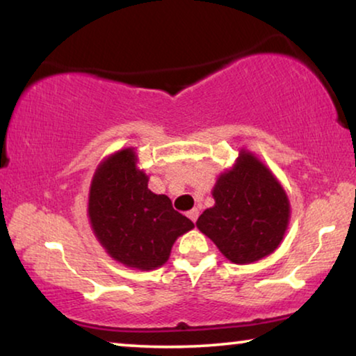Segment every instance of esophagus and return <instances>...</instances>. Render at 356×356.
I'll return each mask as SVG.
<instances>
[{"label": "esophagus", "mask_w": 356, "mask_h": 356, "mask_svg": "<svg viewBox=\"0 0 356 356\" xmlns=\"http://www.w3.org/2000/svg\"><path fill=\"white\" fill-rule=\"evenodd\" d=\"M188 217H189V220H193L194 223H196L197 217H199V211H197V209H191V211L188 212Z\"/></svg>", "instance_id": "34e87169"}]
</instances>
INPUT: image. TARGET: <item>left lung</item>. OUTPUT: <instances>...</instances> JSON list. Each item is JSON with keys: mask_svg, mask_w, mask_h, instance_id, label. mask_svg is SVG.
<instances>
[{"mask_svg": "<svg viewBox=\"0 0 356 356\" xmlns=\"http://www.w3.org/2000/svg\"><path fill=\"white\" fill-rule=\"evenodd\" d=\"M216 206L196 225L235 264H250L270 254L284 238L290 206L284 188L250 152L213 188Z\"/></svg>", "mask_w": 356, "mask_h": 356, "instance_id": "8db88e82", "label": "left lung"}]
</instances>
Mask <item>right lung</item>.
<instances>
[{"instance_id": "obj_1", "label": "right lung", "mask_w": 356, "mask_h": 356, "mask_svg": "<svg viewBox=\"0 0 356 356\" xmlns=\"http://www.w3.org/2000/svg\"><path fill=\"white\" fill-rule=\"evenodd\" d=\"M147 181L133 150L124 149L100 165L89 196L90 223L102 246L113 259L143 270L165 264L175 240L194 227Z\"/></svg>"}]
</instances>
